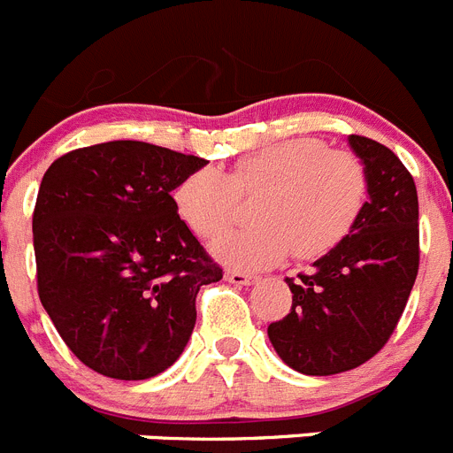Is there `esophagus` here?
<instances>
[{
  "instance_id": "1",
  "label": "esophagus",
  "mask_w": 453,
  "mask_h": 453,
  "mask_svg": "<svg viewBox=\"0 0 453 453\" xmlns=\"http://www.w3.org/2000/svg\"><path fill=\"white\" fill-rule=\"evenodd\" d=\"M226 281L234 283V286H254L256 276L247 274V272L229 270V272H226Z\"/></svg>"
}]
</instances>
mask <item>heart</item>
<instances>
[{"instance_id":"b5f03b06","label":"heart","mask_w":453,"mask_h":453,"mask_svg":"<svg viewBox=\"0 0 453 453\" xmlns=\"http://www.w3.org/2000/svg\"><path fill=\"white\" fill-rule=\"evenodd\" d=\"M256 195L258 224L211 245L218 261L240 270H267L292 251L308 261L340 245L363 213L367 174L354 154L331 151L324 140H283L240 158L226 174L190 172L172 199L192 234L215 238L238 218L240 197Z\"/></svg>"}]
</instances>
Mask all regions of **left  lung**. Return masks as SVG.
<instances>
[{"label":"left lung","instance_id":"8db88e82","mask_svg":"<svg viewBox=\"0 0 453 453\" xmlns=\"http://www.w3.org/2000/svg\"><path fill=\"white\" fill-rule=\"evenodd\" d=\"M367 174V202L354 229L286 279L290 313L267 326L283 363L308 376L354 370L381 349L397 326L419 265L418 190L411 172L376 140L347 138Z\"/></svg>","mask_w":453,"mask_h":453}]
</instances>
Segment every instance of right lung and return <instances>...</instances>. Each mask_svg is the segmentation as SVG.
I'll return each instance as SVG.
<instances>
[{
  "label": "right lung",
  "mask_w": 453,
  "mask_h": 453,
  "mask_svg": "<svg viewBox=\"0 0 453 453\" xmlns=\"http://www.w3.org/2000/svg\"><path fill=\"white\" fill-rule=\"evenodd\" d=\"M208 161L138 140L56 158L34 211L38 295L83 365L119 381L165 372L195 329L202 286L222 279L172 190Z\"/></svg>",
  "instance_id": "right-lung-1"
}]
</instances>
